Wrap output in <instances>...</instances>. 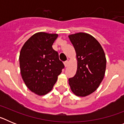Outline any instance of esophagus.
I'll return each instance as SVG.
<instances>
[{
  "label": "esophagus",
  "mask_w": 124,
  "mask_h": 124,
  "mask_svg": "<svg viewBox=\"0 0 124 124\" xmlns=\"http://www.w3.org/2000/svg\"><path fill=\"white\" fill-rule=\"evenodd\" d=\"M64 65L65 67H67L68 66V61H65V62H64Z\"/></svg>",
  "instance_id": "1"
}]
</instances>
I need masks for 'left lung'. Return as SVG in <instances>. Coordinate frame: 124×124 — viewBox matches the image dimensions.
I'll use <instances>...</instances> for the list:
<instances>
[{
    "mask_svg": "<svg viewBox=\"0 0 124 124\" xmlns=\"http://www.w3.org/2000/svg\"><path fill=\"white\" fill-rule=\"evenodd\" d=\"M76 53L77 71L68 80L71 90L76 96L85 97L95 91L105 75L106 58L99 41L86 33L68 36Z\"/></svg>",
    "mask_w": 124,
    "mask_h": 124,
    "instance_id": "obj_1",
    "label": "left lung"
}]
</instances>
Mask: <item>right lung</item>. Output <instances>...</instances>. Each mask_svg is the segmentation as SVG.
Segmentation results:
<instances>
[{
  "mask_svg": "<svg viewBox=\"0 0 124 124\" xmlns=\"http://www.w3.org/2000/svg\"><path fill=\"white\" fill-rule=\"evenodd\" d=\"M56 33L38 32L24 43L20 53V68L27 87L38 96L52 90L64 64L52 48Z\"/></svg>",
  "mask_w": 124,
  "mask_h": 124,
  "instance_id": "obj_1",
  "label": "right lung"
}]
</instances>
